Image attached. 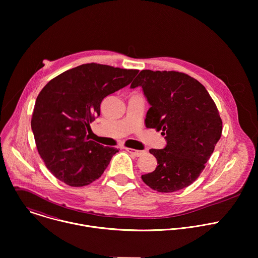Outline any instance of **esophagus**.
I'll use <instances>...</instances> for the list:
<instances>
[{
  "instance_id": "esophagus-1",
  "label": "esophagus",
  "mask_w": 258,
  "mask_h": 258,
  "mask_svg": "<svg viewBox=\"0 0 258 258\" xmlns=\"http://www.w3.org/2000/svg\"><path fill=\"white\" fill-rule=\"evenodd\" d=\"M125 150L128 152V153H131L132 155H134V156H136V157H140V156H142L144 153H145V151H140V150H135V149H132V148H125Z\"/></svg>"
}]
</instances>
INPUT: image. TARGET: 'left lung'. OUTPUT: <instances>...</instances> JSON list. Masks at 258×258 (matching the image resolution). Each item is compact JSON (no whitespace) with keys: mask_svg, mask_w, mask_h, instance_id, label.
Listing matches in <instances>:
<instances>
[{"mask_svg":"<svg viewBox=\"0 0 258 258\" xmlns=\"http://www.w3.org/2000/svg\"><path fill=\"white\" fill-rule=\"evenodd\" d=\"M142 87L150 108L147 127L165 136L163 149H151L158 166L142 175L159 192L190 185L202 173L222 135V119L204 86L186 74L143 70L131 88Z\"/></svg>","mask_w":258,"mask_h":258,"instance_id":"obj_1","label":"left lung"}]
</instances>
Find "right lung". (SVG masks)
<instances>
[{
    "mask_svg": "<svg viewBox=\"0 0 258 258\" xmlns=\"http://www.w3.org/2000/svg\"><path fill=\"white\" fill-rule=\"evenodd\" d=\"M138 73L85 63L44 86L35 101L31 128L40 157L58 180L84 186L103 174L118 150L90 141V122L100 115L102 100L127 86Z\"/></svg>",
    "mask_w": 258,
    "mask_h": 258,
    "instance_id": "add662e5",
    "label": "right lung"
}]
</instances>
